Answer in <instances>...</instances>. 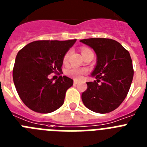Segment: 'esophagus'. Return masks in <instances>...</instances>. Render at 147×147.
Masks as SVG:
<instances>
[{
  "label": "esophagus",
  "mask_w": 147,
  "mask_h": 147,
  "mask_svg": "<svg viewBox=\"0 0 147 147\" xmlns=\"http://www.w3.org/2000/svg\"><path fill=\"white\" fill-rule=\"evenodd\" d=\"M78 83H79V82L77 81V80H74V85H77Z\"/></svg>",
  "instance_id": "1"
}]
</instances>
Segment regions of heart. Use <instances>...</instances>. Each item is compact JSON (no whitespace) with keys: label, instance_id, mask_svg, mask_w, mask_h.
Here are the masks:
<instances>
[{"label":"heart","instance_id":"1","mask_svg":"<svg viewBox=\"0 0 147 147\" xmlns=\"http://www.w3.org/2000/svg\"><path fill=\"white\" fill-rule=\"evenodd\" d=\"M90 51H92L90 50V49H88V48H85V47L82 48V56L85 55V54H87V53L90 52ZM70 53H71V51H67V52L65 53V54L64 55V57H63V61H64V62H67V59H68V57H69ZM65 73L67 76L74 77L75 78V79H80V78L82 76V75L86 73V70L78 68V67H71L66 70Z\"/></svg>","mask_w":147,"mask_h":147}]
</instances>
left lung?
<instances>
[{"mask_svg":"<svg viewBox=\"0 0 147 147\" xmlns=\"http://www.w3.org/2000/svg\"><path fill=\"white\" fill-rule=\"evenodd\" d=\"M80 42L96 54V65L92 72L96 81L87 82L82 94L86 107L98 113H107L119 107L127 96L133 78L129 51L112 39L90 38Z\"/></svg>","mask_w":147,"mask_h":147,"instance_id":"8db88e82","label":"left lung"}]
</instances>
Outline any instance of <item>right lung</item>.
<instances>
[{"label":"right lung","mask_w":147,"mask_h":147,"mask_svg":"<svg viewBox=\"0 0 147 147\" xmlns=\"http://www.w3.org/2000/svg\"><path fill=\"white\" fill-rule=\"evenodd\" d=\"M76 40H37L18 51L13 67V81L20 99L34 112L49 113L64 103L67 90L74 81L59 76L55 82L49 76L62 71L63 57Z\"/></svg>","instance_id":"obj_1"}]
</instances>
